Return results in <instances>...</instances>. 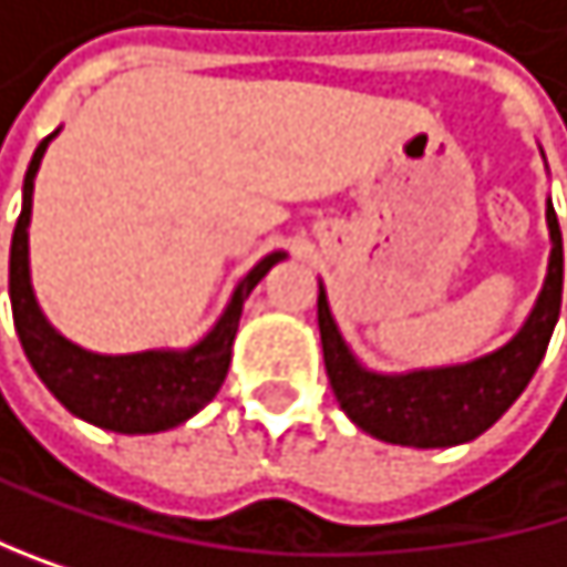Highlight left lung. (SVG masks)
<instances>
[{
  "label": "left lung",
  "instance_id": "1",
  "mask_svg": "<svg viewBox=\"0 0 567 567\" xmlns=\"http://www.w3.org/2000/svg\"><path fill=\"white\" fill-rule=\"evenodd\" d=\"M551 226V264L545 290L537 297L527 324L501 351L484 354L470 364L430 368V372L409 375H372L351 358L341 341L334 318L328 310L324 290L318 297V324L324 344V368L334 389V399L348 419L368 436L395 446H456L487 433L494 422L517 402L530 375L542 364L551 331L561 310L565 257H561V229L548 203Z\"/></svg>",
  "mask_w": 567,
  "mask_h": 567
}]
</instances>
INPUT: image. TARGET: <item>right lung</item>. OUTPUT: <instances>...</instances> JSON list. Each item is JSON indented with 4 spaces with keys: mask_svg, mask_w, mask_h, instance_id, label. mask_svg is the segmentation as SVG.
Instances as JSON below:
<instances>
[{
    "mask_svg": "<svg viewBox=\"0 0 567 567\" xmlns=\"http://www.w3.org/2000/svg\"><path fill=\"white\" fill-rule=\"evenodd\" d=\"M50 137L40 141L30 172H25L22 213L16 219L12 249H9V297H12V321L22 351L37 368L43 385L73 415L94 422V426L114 433L172 430L199 412L206 402H213L216 392L223 389L243 300L267 277V270L277 260H284V252H270V257H264L239 280L219 324L188 351H141V354L83 351L47 324L30 284V233L25 229H30V209H33V178Z\"/></svg>",
    "mask_w": 567,
    "mask_h": 567,
    "instance_id": "obj_1",
    "label": "right lung"
}]
</instances>
